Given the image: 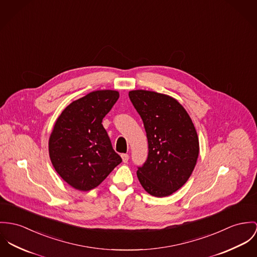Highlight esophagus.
Listing matches in <instances>:
<instances>
[{"label":"esophagus","instance_id":"obj_1","mask_svg":"<svg viewBox=\"0 0 257 257\" xmlns=\"http://www.w3.org/2000/svg\"><path fill=\"white\" fill-rule=\"evenodd\" d=\"M120 157H121V159H122V162H123V163H127L128 159H130L128 154H121V155H120Z\"/></svg>","mask_w":257,"mask_h":257}]
</instances>
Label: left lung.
<instances>
[{
	"label": "left lung",
	"mask_w": 257,
	"mask_h": 257,
	"mask_svg": "<svg viewBox=\"0 0 257 257\" xmlns=\"http://www.w3.org/2000/svg\"><path fill=\"white\" fill-rule=\"evenodd\" d=\"M131 101L143 120L148 157L139 168L142 187L156 197L169 196L189 179L199 154L194 124L174 97L149 90H132Z\"/></svg>",
	"instance_id": "1"
}]
</instances>
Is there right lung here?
Instances as JSON below:
<instances>
[{
	"instance_id": "add662e5",
	"label": "right lung",
	"mask_w": 257,
	"mask_h": 257,
	"mask_svg": "<svg viewBox=\"0 0 257 257\" xmlns=\"http://www.w3.org/2000/svg\"><path fill=\"white\" fill-rule=\"evenodd\" d=\"M118 97L117 90L92 91L71 102L54 123L49 138L51 162L77 190L98 187L121 162L102 124Z\"/></svg>"
}]
</instances>
